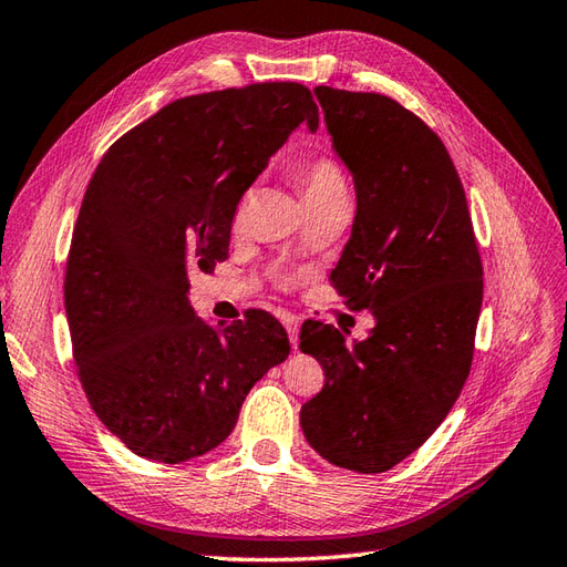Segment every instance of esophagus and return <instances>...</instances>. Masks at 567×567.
<instances>
[{
	"mask_svg": "<svg viewBox=\"0 0 567 567\" xmlns=\"http://www.w3.org/2000/svg\"><path fill=\"white\" fill-rule=\"evenodd\" d=\"M284 327L288 331V339H291V347H298V331H300V320L296 315H284Z\"/></svg>",
	"mask_w": 567,
	"mask_h": 567,
	"instance_id": "esophagus-1",
	"label": "esophagus"
}]
</instances>
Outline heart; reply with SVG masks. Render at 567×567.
I'll list each match as a JSON object with an SVG mask.
<instances>
[{"label": "heart", "instance_id": "1", "mask_svg": "<svg viewBox=\"0 0 567 567\" xmlns=\"http://www.w3.org/2000/svg\"><path fill=\"white\" fill-rule=\"evenodd\" d=\"M296 179L302 189L308 206L322 204L329 199L349 197V179L341 165L331 156H315L296 165ZM255 202V187H247L236 206V224L247 216Z\"/></svg>", "mask_w": 567, "mask_h": 567}]
</instances>
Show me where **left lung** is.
<instances>
[{
  "instance_id": "left-lung-1",
  "label": "left lung",
  "mask_w": 567,
  "mask_h": 567,
  "mask_svg": "<svg viewBox=\"0 0 567 567\" xmlns=\"http://www.w3.org/2000/svg\"><path fill=\"white\" fill-rule=\"evenodd\" d=\"M358 209L331 284L370 310L368 339L331 324L300 329L324 388L300 409L315 452L380 474L445 421L472 370L483 267L457 168L427 124L382 93L317 86Z\"/></svg>"
}]
</instances>
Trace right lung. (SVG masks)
I'll use <instances>...</instances> for the list:
<instances>
[{
    "label": "right lung",
    "mask_w": 567,
    "mask_h": 567,
    "mask_svg": "<svg viewBox=\"0 0 567 567\" xmlns=\"http://www.w3.org/2000/svg\"><path fill=\"white\" fill-rule=\"evenodd\" d=\"M300 122L315 132L320 110L296 81L187 95L122 134L91 177L66 257L69 334L95 416L144 460L218 447L291 351L265 310L206 324L187 271L228 257L240 195Z\"/></svg>",
    "instance_id": "add662e5"
}]
</instances>
